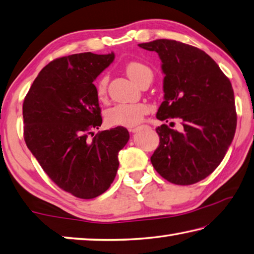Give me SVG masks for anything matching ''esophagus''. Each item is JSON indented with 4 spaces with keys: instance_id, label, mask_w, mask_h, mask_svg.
<instances>
[{
    "instance_id": "obj_1",
    "label": "esophagus",
    "mask_w": 254,
    "mask_h": 254,
    "mask_svg": "<svg viewBox=\"0 0 254 254\" xmlns=\"http://www.w3.org/2000/svg\"><path fill=\"white\" fill-rule=\"evenodd\" d=\"M141 129V127H135V128H129L130 132H137Z\"/></svg>"
}]
</instances>
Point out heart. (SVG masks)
<instances>
[{
    "label": "heart",
    "instance_id": "b5f03b06",
    "mask_svg": "<svg viewBox=\"0 0 254 254\" xmlns=\"http://www.w3.org/2000/svg\"><path fill=\"white\" fill-rule=\"evenodd\" d=\"M126 74L129 77L132 82L136 84L143 83L144 81H149L153 78V71L148 65L143 62L131 61L125 68ZM107 83H108V77L106 74L98 78L95 84L96 95L99 99H104L107 92ZM148 107L145 104H118L111 107L106 111V122L111 126H122L132 128L139 125L148 114Z\"/></svg>",
    "mask_w": 254,
    "mask_h": 254
}]
</instances>
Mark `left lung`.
I'll list each match as a JSON object with an SVG mask.
<instances>
[{"instance_id":"obj_1","label":"left lung","mask_w":254,"mask_h":254,"mask_svg":"<svg viewBox=\"0 0 254 254\" xmlns=\"http://www.w3.org/2000/svg\"><path fill=\"white\" fill-rule=\"evenodd\" d=\"M158 53L164 77L162 122L177 119L181 130L166 124L156 128L159 146L150 157L164 179L190 185L213 173L224 158L237 128L234 92L229 78L201 49L175 40L140 43Z\"/></svg>"}]
</instances>
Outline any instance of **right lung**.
Masks as SVG:
<instances>
[{
  "instance_id": "right-lung-1",
  "label": "right lung",
  "mask_w": 254,
  "mask_h": 254,
  "mask_svg": "<svg viewBox=\"0 0 254 254\" xmlns=\"http://www.w3.org/2000/svg\"><path fill=\"white\" fill-rule=\"evenodd\" d=\"M114 59L113 52L58 58L40 71L24 98L26 146L52 182L79 198L109 189L119 150L129 139L122 126L88 138L102 123L93 80Z\"/></svg>"
}]
</instances>
